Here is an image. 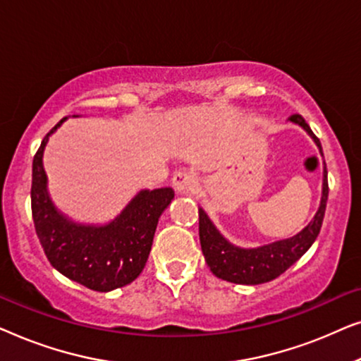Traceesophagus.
<instances>
[{"mask_svg":"<svg viewBox=\"0 0 361 361\" xmlns=\"http://www.w3.org/2000/svg\"><path fill=\"white\" fill-rule=\"evenodd\" d=\"M172 185L176 187L177 192H194L197 189V177L192 171L180 169L177 171L172 177Z\"/></svg>","mask_w":361,"mask_h":361,"instance_id":"obj_1","label":"esophagus"}]
</instances>
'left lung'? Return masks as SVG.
<instances>
[{"label": "left lung", "instance_id": "left-lung-1", "mask_svg": "<svg viewBox=\"0 0 361 361\" xmlns=\"http://www.w3.org/2000/svg\"><path fill=\"white\" fill-rule=\"evenodd\" d=\"M289 121L295 123L307 131L315 145L324 156L319 137L314 135L310 126L300 115H290ZM329 199L327 167H324V184L320 207L314 220L302 231L294 235L293 238L274 241V243L258 246V248H240L231 245L224 235L215 228L209 216L199 209V235L202 253L205 256L207 264L216 278L228 281L235 284H263L273 281L289 269L305 251H307L317 238L320 226H322L325 207Z\"/></svg>", "mask_w": 361, "mask_h": 361}]
</instances>
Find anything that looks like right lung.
I'll return each instance as SVG.
<instances>
[{"instance_id": "right-lung-1", "label": "right lung", "mask_w": 361, "mask_h": 361, "mask_svg": "<svg viewBox=\"0 0 361 361\" xmlns=\"http://www.w3.org/2000/svg\"><path fill=\"white\" fill-rule=\"evenodd\" d=\"M32 161L31 209L37 238L49 263L66 278L88 289L108 293L130 284L145 269L162 212L174 199L171 187L141 190L115 220L106 225L75 224L61 214L47 192L42 156L49 136Z\"/></svg>"}]
</instances>
